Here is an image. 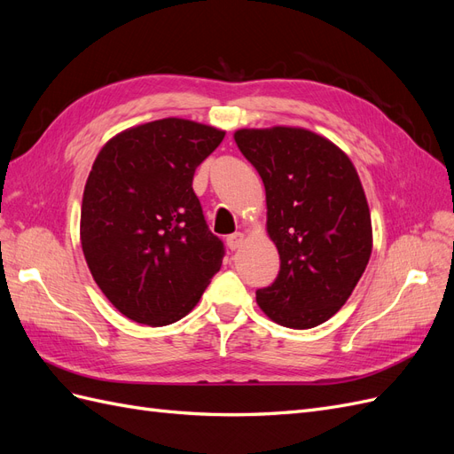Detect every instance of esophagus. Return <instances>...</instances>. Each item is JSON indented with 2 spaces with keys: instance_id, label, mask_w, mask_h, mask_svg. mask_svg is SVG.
I'll use <instances>...</instances> for the list:
<instances>
[{
  "instance_id": "esophagus-1",
  "label": "esophagus",
  "mask_w": 454,
  "mask_h": 454,
  "mask_svg": "<svg viewBox=\"0 0 454 454\" xmlns=\"http://www.w3.org/2000/svg\"><path fill=\"white\" fill-rule=\"evenodd\" d=\"M244 242V232H232L227 237V246L231 250H239Z\"/></svg>"
}]
</instances>
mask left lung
<instances>
[{
	"instance_id": "left-lung-1",
	"label": "left lung",
	"mask_w": 454,
	"mask_h": 454,
	"mask_svg": "<svg viewBox=\"0 0 454 454\" xmlns=\"http://www.w3.org/2000/svg\"><path fill=\"white\" fill-rule=\"evenodd\" d=\"M240 153L265 184L267 231L280 255L278 277L255 292L270 320L309 329L347 303L373 246L371 214L350 159L305 129L235 132Z\"/></svg>"
}]
</instances>
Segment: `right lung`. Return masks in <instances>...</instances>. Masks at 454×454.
Segmentation results:
<instances>
[{
    "label": "right lung",
    "instance_id": "1",
    "mask_svg": "<svg viewBox=\"0 0 454 454\" xmlns=\"http://www.w3.org/2000/svg\"><path fill=\"white\" fill-rule=\"evenodd\" d=\"M223 136L168 117L117 134L96 157L81 246L94 282L127 318L177 322L222 267L223 242L206 225L193 176Z\"/></svg>",
    "mask_w": 454,
    "mask_h": 454
}]
</instances>
